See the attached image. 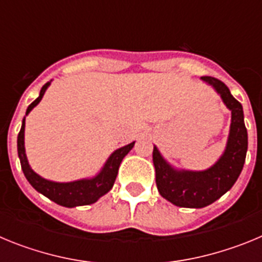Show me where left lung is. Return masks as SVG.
<instances>
[{
	"instance_id": "obj_1",
	"label": "left lung",
	"mask_w": 262,
	"mask_h": 262,
	"mask_svg": "<svg viewBox=\"0 0 262 262\" xmlns=\"http://www.w3.org/2000/svg\"><path fill=\"white\" fill-rule=\"evenodd\" d=\"M205 82L221 94L224 105L231 110L230 136L224 154L211 168L202 172L177 170L166 163L154 147V165L156 170L157 190L163 198L178 207L201 209L211 205L230 190L243 170L248 149V134L244 124L243 106L233 98L224 82L205 76Z\"/></svg>"
}]
</instances>
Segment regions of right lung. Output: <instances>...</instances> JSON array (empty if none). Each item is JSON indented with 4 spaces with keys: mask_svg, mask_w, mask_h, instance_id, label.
Returning <instances> with one entry per match:
<instances>
[{
    "mask_svg": "<svg viewBox=\"0 0 262 262\" xmlns=\"http://www.w3.org/2000/svg\"><path fill=\"white\" fill-rule=\"evenodd\" d=\"M50 84L51 81H48L47 84L43 85L38 98L27 107L26 115L40 102V99L43 98ZM134 144H135V142L129 143V144L113 152L105 165H103L102 170L96 177L88 178V180H78V181L73 182H53L40 177L30 168L26 152H25V118H23L19 134H18L17 142L20 166H22V170L25 173V177L27 178V181L31 184V186L36 191L50 198L51 201H53L57 205L64 206V207L92 205V203L97 202L101 196L105 195L107 191H110V189L115 182V178H117L120 163H122L123 157L133 149Z\"/></svg>",
    "mask_w": 262,
    "mask_h": 262,
    "instance_id": "1",
    "label": "right lung"
}]
</instances>
